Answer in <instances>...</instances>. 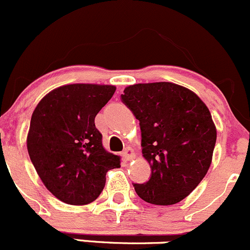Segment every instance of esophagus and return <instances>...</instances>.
I'll return each instance as SVG.
<instances>
[{
	"label": "esophagus",
	"mask_w": 250,
	"mask_h": 250,
	"mask_svg": "<svg viewBox=\"0 0 250 250\" xmlns=\"http://www.w3.org/2000/svg\"><path fill=\"white\" fill-rule=\"evenodd\" d=\"M135 152H133V150L131 149L130 146H127L126 149L123 151V160L124 161H131L135 158Z\"/></svg>",
	"instance_id": "34e87169"
}]
</instances>
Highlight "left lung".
Listing matches in <instances>:
<instances>
[{
    "label": "left lung",
    "instance_id": "obj_1",
    "mask_svg": "<svg viewBox=\"0 0 250 250\" xmlns=\"http://www.w3.org/2000/svg\"><path fill=\"white\" fill-rule=\"evenodd\" d=\"M122 100L139 120L142 152L151 176L133 184L144 201L174 205L208 173L217 130L208 106L194 92L171 82L128 85Z\"/></svg>",
    "mask_w": 250,
    "mask_h": 250
}]
</instances>
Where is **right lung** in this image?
Listing matches in <instances>:
<instances>
[{
  "mask_svg": "<svg viewBox=\"0 0 250 250\" xmlns=\"http://www.w3.org/2000/svg\"><path fill=\"white\" fill-rule=\"evenodd\" d=\"M117 88L74 83L56 88L37 104L27 135L29 158L40 180L57 199L87 205L100 195L106 173L120 156L103 146L95 117Z\"/></svg>",
  "mask_w": 250,
  "mask_h": 250,
  "instance_id": "1",
  "label": "right lung"
}]
</instances>
